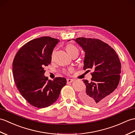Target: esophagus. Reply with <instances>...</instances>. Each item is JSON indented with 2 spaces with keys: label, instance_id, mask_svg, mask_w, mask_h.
Masks as SVG:
<instances>
[{
  "label": "esophagus",
  "instance_id": "1",
  "mask_svg": "<svg viewBox=\"0 0 135 135\" xmlns=\"http://www.w3.org/2000/svg\"><path fill=\"white\" fill-rule=\"evenodd\" d=\"M74 80L73 79H69V78H68V79H67V83H71V82H73Z\"/></svg>",
  "mask_w": 135,
  "mask_h": 135
}]
</instances>
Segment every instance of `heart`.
Masks as SVG:
<instances>
[{
  "label": "heart",
  "instance_id": "b5f03b06",
  "mask_svg": "<svg viewBox=\"0 0 135 135\" xmlns=\"http://www.w3.org/2000/svg\"><path fill=\"white\" fill-rule=\"evenodd\" d=\"M66 51L68 53V54L71 55L72 54L75 53H79V50L77 48V47L73 44H68L66 46ZM72 70V69H70L66 71V73H68Z\"/></svg>",
  "mask_w": 135,
  "mask_h": 135
}]
</instances>
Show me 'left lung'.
I'll return each mask as SVG.
<instances>
[{"instance_id":"left-lung-1","label":"left lung","mask_w":135,"mask_h":135,"mask_svg":"<svg viewBox=\"0 0 135 135\" xmlns=\"http://www.w3.org/2000/svg\"><path fill=\"white\" fill-rule=\"evenodd\" d=\"M73 40L85 53L83 70H94L91 82L83 80L86 88L80 94L81 101L94 107L104 105L120 82L121 65L118 56L110 46L100 40L84 37Z\"/></svg>"}]
</instances>
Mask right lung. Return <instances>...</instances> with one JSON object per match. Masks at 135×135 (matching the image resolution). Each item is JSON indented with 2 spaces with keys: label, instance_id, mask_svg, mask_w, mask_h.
<instances>
[{
  "label": "right lung",
  "instance_id": "obj_1",
  "mask_svg": "<svg viewBox=\"0 0 135 135\" xmlns=\"http://www.w3.org/2000/svg\"><path fill=\"white\" fill-rule=\"evenodd\" d=\"M60 41L45 36L30 41L21 47L12 63L14 79L19 91L30 105L44 108L58 99L67 83L64 78L53 80L44 76V67L51 62L53 50Z\"/></svg>",
  "mask_w": 135,
  "mask_h": 135
}]
</instances>
